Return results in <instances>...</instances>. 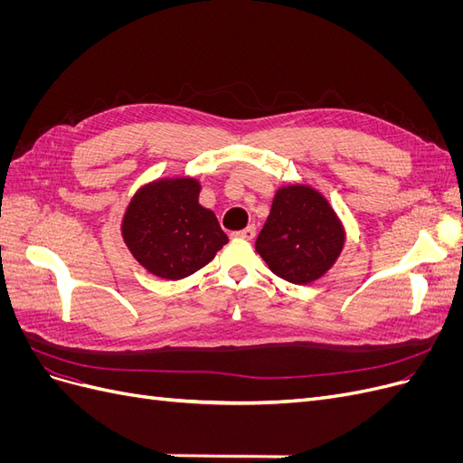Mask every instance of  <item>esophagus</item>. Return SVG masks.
I'll list each match as a JSON object with an SVG mask.
<instances>
[{"label":"esophagus","instance_id":"1","mask_svg":"<svg viewBox=\"0 0 463 463\" xmlns=\"http://www.w3.org/2000/svg\"><path fill=\"white\" fill-rule=\"evenodd\" d=\"M255 233H257V230H255L253 226H249V228H245V230L233 232L232 237H233V240H247V241H250V240H253V237H255Z\"/></svg>","mask_w":463,"mask_h":463}]
</instances>
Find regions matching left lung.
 Returning a JSON list of instances; mask_svg holds the SVG:
<instances>
[{"label": "left lung", "instance_id": "8db88e82", "mask_svg": "<svg viewBox=\"0 0 463 463\" xmlns=\"http://www.w3.org/2000/svg\"><path fill=\"white\" fill-rule=\"evenodd\" d=\"M344 243V223L325 194L298 184L276 191L255 249L276 276L305 286L332 269Z\"/></svg>", "mask_w": 463, "mask_h": 463}]
</instances>
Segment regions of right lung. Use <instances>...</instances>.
<instances>
[{
  "instance_id": "obj_1",
  "label": "right lung",
  "mask_w": 463,
  "mask_h": 463,
  "mask_svg": "<svg viewBox=\"0 0 463 463\" xmlns=\"http://www.w3.org/2000/svg\"><path fill=\"white\" fill-rule=\"evenodd\" d=\"M199 193L194 177H162L138 189L125 208L123 241L150 274L187 278L228 243L216 214L199 204Z\"/></svg>"
}]
</instances>
